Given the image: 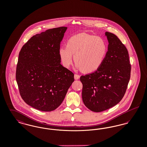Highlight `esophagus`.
<instances>
[{"label":"esophagus","mask_w":147,"mask_h":147,"mask_svg":"<svg viewBox=\"0 0 147 147\" xmlns=\"http://www.w3.org/2000/svg\"><path fill=\"white\" fill-rule=\"evenodd\" d=\"M79 78H80V76L79 75H78V74H75L74 75V79L76 80H78Z\"/></svg>","instance_id":"1"}]
</instances>
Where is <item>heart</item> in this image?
I'll use <instances>...</instances> for the list:
<instances>
[{"mask_svg":"<svg viewBox=\"0 0 147 147\" xmlns=\"http://www.w3.org/2000/svg\"><path fill=\"white\" fill-rule=\"evenodd\" d=\"M107 51V44L102 38L80 34L70 37L67 42V47H61L58 53L64 67H70L74 55L77 69L85 73H92L101 66Z\"/></svg>","mask_w":147,"mask_h":147,"instance_id":"heart-1","label":"heart"}]
</instances>
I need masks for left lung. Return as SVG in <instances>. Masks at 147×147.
Returning a JSON list of instances; mask_svg holds the SVG:
<instances>
[{
    "label": "left lung",
    "mask_w": 147,
    "mask_h": 147,
    "mask_svg": "<svg viewBox=\"0 0 147 147\" xmlns=\"http://www.w3.org/2000/svg\"><path fill=\"white\" fill-rule=\"evenodd\" d=\"M109 45L105 60L98 70L82 76V99L94 112L117 105L124 96L130 79L131 66L128 51L119 38L106 32Z\"/></svg>",
    "instance_id": "1"
}]
</instances>
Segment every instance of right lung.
<instances>
[{
  "instance_id": "1",
  "label": "right lung",
  "mask_w": 147,
  "mask_h": 147,
  "mask_svg": "<svg viewBox=\"0 0 147 147\" xmlns=\"http://www.w3.org/2000/svg\"><path fill=\"white\" fill-rule=\"evenodd\" d=\"M67 27L33 36L19 55L16 80L24 101L42 111H52L63 102L74 74L61 64L58 50Z\"/></svg>"
}]
</instances>
